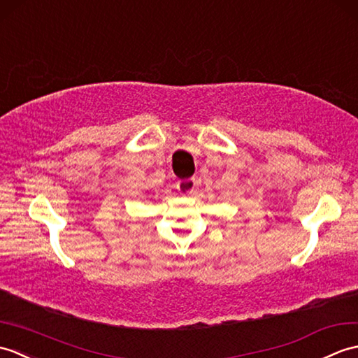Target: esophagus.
<instances>
[{"label": "esophagus", "mask_w": 358, "mask_h": 358, "mask_svg": "<svg viewBox=\"0 0 358 358\" xmlns=\"http://www.w3.org/2000/svg\"><path fill=\"white\" fill-rule=\"evenodd\" d=\"M176 188H178V192H179L180 194L188 196V194H192V193L194 192V188H196V180H194V179H184V180H179L178 184H176Z\"/></svg>", "instance_id": "1"}]
</instances>
